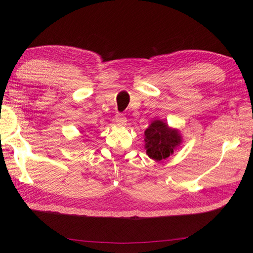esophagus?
I'll return each mask as SVG.
<instances>
[{"label":"esophagus","instance_id":"34e87169","mask_svg":"<svg viewBox=\"0 0 253 253\" xmlns=\"http://www.w3.org/2000/svg\"><path fill=\"white\" fill-rule=\"evenodd\" d=\"M115 123H116L118 126H126L127 119L123 114H117L116 116H115Z\"/></svg>","mask_w":253,"mask_h":253}]
</instances>
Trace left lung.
<instances>
[{"label":"left lung","mask_w":253,"mask_h":253,"mask_svg":"<svg viewBox=\"0 0 253 253\" xmlns=\"http://www.w3.org/2000/svg\"><path fill=\"white\" fill-rule=\"evenodd\" d=\"M146 154L156 162L169 157L182 143V136L176 128H170L162 121H154L145 130Z\"/></svg>","instance_id":"left-lung-1"}]
</instances>
